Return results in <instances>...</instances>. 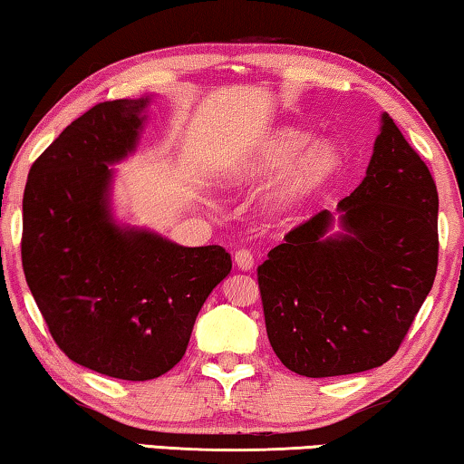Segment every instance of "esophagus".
<instances>
[{
	"instance_id": "34e87169",
	"label": "esophagus",
	"mask_w": 464,
	"mask_h": 464,
	"mask_svg": "<svg viewBox=\"0 0 464 464\" xmlns=\"http://www.w3.org/2000/svg\"><path fill=\"white\" fill-rule=\"evenodd\" d=\"M235 265H237L241 271H250L254 266V254L250 250H246V247H239V250L235 252Z\"/></svg>"
}]
</instances>
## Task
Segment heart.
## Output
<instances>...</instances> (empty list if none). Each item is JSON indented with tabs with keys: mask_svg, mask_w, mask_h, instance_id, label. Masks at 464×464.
<instances>
[{
	"mask_svg": "<svg viewBox=\"0 0 464 464\" xmlns=\"http://www.w3.org/2000/svg\"><path fill=\"white\" fill-rule=\"evenodd\" d=\"M343 158L334 143H316L306 130L285 127L276 130L254 150L252 156L229 170L233 183H252L258 179L285 177L273 189L271 202L279 212H294L327 188L342 172Z\"/></svg>",
	"mask_w": 464,
	"mask_h": 464,
	"instance_id": "heart-1",
	"label": "heart"
}]
</instances>
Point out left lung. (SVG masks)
Instances as JSON below:
<instances>
[{"label": "left lung", "mask_w": 464, "mask_h": 464, "mask_svg": "<svg viewBox=\"0 0 464 464\" xmlns=\"http://www.w3.org/2000/svg\"><path fill=\"white\" fill-rule=\"evenodd\" d=\"M438 189L383 114L364 181L340 202L348 231L327 237L321 210L258 266L266 335L304 377L362 372L396 354L438 273Z\"/></svg>", "instance_id": "obj_1"}]
</instances>
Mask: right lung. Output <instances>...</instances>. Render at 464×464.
Instances as JSON below:
<instances>
[{"mask_svg":"<svg viewBox=\"0 0 464 464\" xmlns=\"http://www.w3.org/2000/svg\"><path fill=\"white\" fill-rule=\"evenodd\" d=\"M145 106L95 103L33 162L23 198V268L53 342L124 382L181 361L199 308L231 271L225 247H183L110 220L108 164L135 148Z\"/></svg>","mask_w":464,"mask_h":464,"instance_id":"1","label":"right lung"}]
</instances>
